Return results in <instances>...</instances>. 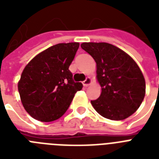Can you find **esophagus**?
<instances>
[{
    "label": "esophagus",
    "instance_id": "1",
    "mask_svg": "<svg viewBox=\"0 0 159 159\" xmlns=\"http://www.w3.org/2000/svg\"><path fill=\"white\" fill-rule=\"evenodd\" d=\"M92 83V79L90 78V77H87V79L85 80L84 82H82V84H83V86L84 87H88L90 84Z\"/></svg>",
    "mask_w": 159,
    "mask_h": 159
}]
</instances>
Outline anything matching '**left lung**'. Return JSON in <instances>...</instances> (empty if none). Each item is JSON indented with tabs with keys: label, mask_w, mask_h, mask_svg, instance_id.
<instances>
[{
	"label": "left lung",
	"mask_w": 159,
	"mask_h": 159,
	"mask_svg": "<svg viewBox=\"0 0 159 159\" xmlns=\"http://www.w3.org/2000/svg\"><path fill=\"white\" fill-rule=\"evenodd\" d=\"M81 47L97 63V79L102 87L92 106L109 120H122L133 115L145 96V79L132 57L108 43H82Z\"/></svg>",
	"instance_id": "obj_1"
}]
</instances>
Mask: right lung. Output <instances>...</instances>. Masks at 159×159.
Wrapping results in <instances>:
<instances>
[{
	"label": "right lung",
	"instance_id": "right-lung-1",
	"mask_svg": "<svg viewBox=\"0 0 159 159\" xmlns=\"http://www.w3.org/2000/svg\"><path fill=\"white\" fill-rule=\"evenodd\" d=\"M79 43H57L37 54L18 82L21 103L31 117L42 122L59 119L67 111L81 82L72 81L69 67Z\"/></svg>",
	"mask_w": 159,
	"mask_h": 159
}]
</instances>
